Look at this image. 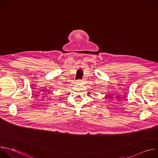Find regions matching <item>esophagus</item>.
<instances>
[{
  "instance_id": "34e87169",
  "label": "esophagus",
  "mask_w": 158,
  "mask_h": 158,
  "mask_svg": "<svg viewBox=\"0 0 158 158\" xmlns=\"http://www.w3.org/2000/svg\"><path fill=\"white\" fill-rule=\"evenodd\" d=\"M77 82H78V83H81V82H82V81H81V80H78V81H77Z\"/></svg>"
}]
</instances>
